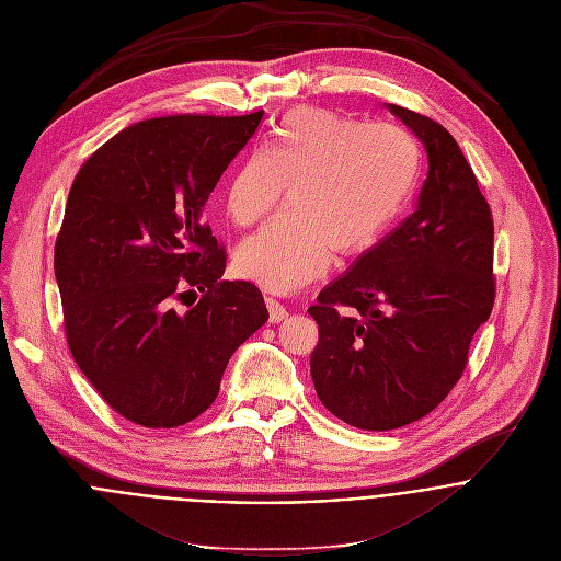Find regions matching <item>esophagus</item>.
<instances>
[{"label": "esophagus", "instance_id": "obj_1", "mask_svg": "<svg viewBox=\"0 0 561 561\" xmlns=\"http://www.w3.org/2000/svg\"><path fill=\"white\" fill-rule=\"evenodd\" d=\"M265 302H267L270 320H272V322H283V320L289 316V311L285 309V305H283V302H278L276 298H265Z\"/></svg>", "mask_w": 561, "mask_h": 561}]
</instances>
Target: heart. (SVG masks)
Here are the masks:
<instances>
[{
	"label": "heart",
	"instance_id": "b5f03b06",
	"mask_svg": "<svg viewBox=\"0 0 561 561\" xmlns=\"http://www.w3.org/2000/svg\"><path fill=\"white\" fill-rule=\"evenodd\" d=\"M417 161L415 141L398 126L324 107L287 112L226 185V211L239 228L259 222L289 187V209L241 243L239 272L285 294L316 278L331 252H369L404 209Z\"/></svg>",
	"mask_w": 561,
	"mask_h": 561
}]
</instances>
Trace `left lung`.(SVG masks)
I'll return each mask as SVG.
<instances>
[{
	"mask_svg": "<svg viewBox=\"0 0 561 561\" xmlns=\"http://www.w3.org/2000/svg\"><path fill=\"white\" fill-rule=\"evenodd\" d=\"M387 107L426 150L415 209L309 307L316 393L365 431L411 424L449 396L495 300L493 218L469 161L433 119Z\"/></svg>",
	"mask_w": 561,
	"mask_h": 561,
	"instance_id": "8db88e82",
	"label": "left lung"
}]
</instances>
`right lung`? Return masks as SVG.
I'll list each match as a JSON object with an SVG mask.
<instances>
[{
	"label": "right lung",
	"mask_w": 561,
	"mask_h": 561,
	"mask_svg": "<svg viewBox=\"0 0 561 561\" xmlns=\"http://www.w3.org/2000/svg\"><path fill=\"white\" fill-rule=\"evenodd\" d=\"M261 119H146L75 176L55 243L66 339L101 398L135 424L174 428L201 415L232 354L270 318L256 285L220 280L226 252L203 220ZM196 290L197 305L179 312Z\"/></svg>",
	"instance_id": "add662e5"
}]
</instances>
